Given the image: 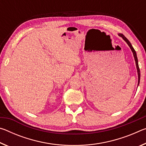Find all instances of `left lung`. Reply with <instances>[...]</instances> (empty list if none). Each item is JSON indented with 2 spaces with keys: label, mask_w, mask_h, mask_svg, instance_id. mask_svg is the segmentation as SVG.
Segmentation results:
<instances>
[{
  "label": "left lung",
  "mask_w": 146,
  "mask_h": 146,
  "mask_svg": "<svg viewBox=\"0 0 146 146\" xmlns=\"http://www.w3.org/2000/svg\"><path fill=\"white\" fill-rule=\"evenodd\" d=\"M118 35L120 36H121L123 40H124L125 42H126L127 44H128V46L130 47L131 49L132 52L133 53V56H134V58H135V60L136 62V66H137V72H138V85L139 84V82H140V69H139V66H138V58H137V53H136V51L134 49V48H133V46L131 45V44L130 43V42L127 40V38L125 37V36L123 35V34H118Z\"/></svg>",
  "instance_id": "8db88e82"
}]
</instances>
